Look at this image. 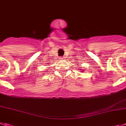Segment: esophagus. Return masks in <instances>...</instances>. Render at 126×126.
Listing matches in <instances>:
<instances>
[{
  "instance_id": "obj_1",
  "label": "esophagus",
  "mask_w": 126,
  "mask_h": 126,
  "mask_svg": "<svg viewBox=\"0 0 126 126\" xmlns=\"http://www.w3.org/2000/svg\"><path fill=\"white\" fill-rule=\"evenodd\" d=\"M61 60H65V58H64V57H61Z\"/></svg>"
}]
</instances>
